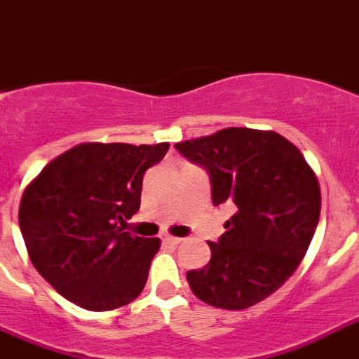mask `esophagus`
Masks as SVG:
<instances>
[{
    "label": "esophagus",
    "mask_w": 359,
    "mask_h": 359,
    "mask_svg": "<svg viewBox=\"0 0 359 359\" xmlns=\"http://www.w3.org/2000/svg\"><path fill=\"white\" fill-rule=\"evenodd\" d=\"M164 241L168 243V245H173V246H177L182 243V239H180V237H173V236H164Z\"/></svg>",
    "instance_id": "34e87169"
}]
</instances>
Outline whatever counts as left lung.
Returning a JSON list of instances; mask_svg holds the SVG:
<instances>
[{
  "instance_id": "8db88e82",
  "label": "left lung",
  "mask_w": 359,
  "mask_h": 359,
  "mask_svg": "<svg viewBox=\"0 0 359 359\" xmlns=\"http://www.w3.org/2000/svg\"><path fill=\"white\" fill-rule=\"evenodd\" d=\"M212 180L213 204L236 213L212 259L188 283L208 305L243 310L272 296L305 257L321 212V191L305 156L276 131L226 128L175 144Z\"/></svg>"
}]
</instances>
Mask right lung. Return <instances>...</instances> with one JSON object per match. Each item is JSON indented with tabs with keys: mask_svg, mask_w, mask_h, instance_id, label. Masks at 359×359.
<instances>
[{
	"mask_svg": "<svg viewBox=\"0 0 359 359\" xmlns=\"http://www.w3.org/2000/svg\"><path fill=\"white\" fill-rule=\"evenodd\" d=\"M170 144L87 142L45 165L20 203V230L34 268L54 290L93 312L140 296L161 239L123 231L140 208L147 168Z\"/></svg>",
	"mask_w": 359,
	"mask_h": 359,
	"instance_id": "right-lung-1",
	"label": "right lung"
}]
</instances>
